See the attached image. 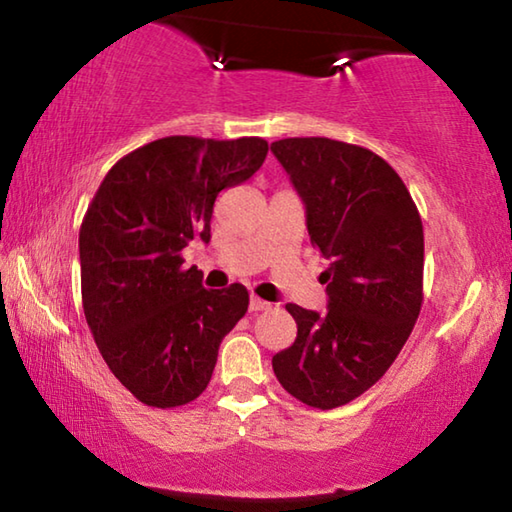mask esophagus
<instances>
[{"label":"esophagus","mask_w":512,"mask_h":512,"mask_svg":"<svg viewBox=\"0 0 512 512\" xmlns=\"http://www.w3.org/2000/svg\"><path fill=\"white\" fill-rule=\"evenodd\" d=\"M266 309H271V302H266L257 296L250 298V311H266Z\"/></svg>","instance_id":"34e87169"}]
</instances>
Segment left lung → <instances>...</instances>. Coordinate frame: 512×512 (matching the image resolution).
Listing matches in <instances>:
<instances>
[{"label": "left lung", "mask_w": 512, "mask_h": 512, "mask_svg": "<svg viewBox=\"0 0 512 512\" xmlns=\"http://www.w3.org/2000/svg\"><path fill=\"white\" fill-rule=\"evenodd\" d=\"M307 207L311 246L329 259L327 314L289 302L298 325L273 357L282 388L314 409H336L384 377L422 307L424 232L404 180L384 158L329 137L271 144Z\"/></svg>", "instance_id": "8db88e82"}]
</instances>
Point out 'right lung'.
<instances>
[{"label": "right lung", "mask_w": 512, "mask_h": 512, "mask_svg": "<svg viewBox=\"0 0 512 512\" xmlns=\"http://www.w3.org/2000/svg\"><path fill=\"white\" fill-rule=\"evenodd\" d=\"M266 153L262 137H162L124 155L83 216L85 320L112 375L146 406L196 400L223 336L248 311L244 284L205 289L180 253L194 237L210 241L216 196L253 176Z\"/></svg>", "instance_id": "1"}]
</instances>
